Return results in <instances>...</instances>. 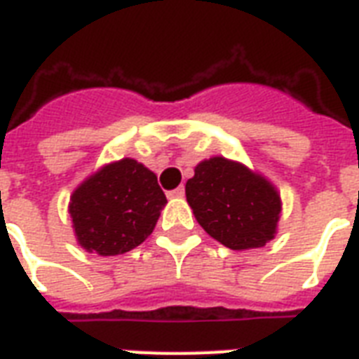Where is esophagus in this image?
Returning a JSON list of instances; mask_svg holds the SVG:
<instances>
[{
    "label": "esophagus",
    "instance_id": "esophagus-1",
    "mask_svg": "<svg viewBox=\"0 0 359 359\" xmlns=\"http://www.w3.org/2000/svg\"><path fill=\"white\" fill-rule=\"evenodd\" d=\"M169 197H177V199H179V197H184V186H179V188H175V190H171L168 194Z\"/></svg>",
    "mask_w": 359,
    "mask_h": 359
}]
</instances>
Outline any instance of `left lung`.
I'll return each instance as SVG.
<instances>
[{"label":"left lung","mask_w":359,"mask_h":359,"mask_svg":"<svg viewBox=\"0 0 359 359\" xmlns=\"http://www.w3.org/2000/svg\"><path fill=\"white\" fill-rule=\"evenodd\" d=\"M186 199L203 229L229 250L262 248L276 236L281 197L242 163L224 156L197 163Z\"/></svg>","instance_id":"left-lung-1"}]
</instances>
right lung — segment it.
Segmentation results:
<instances>
[{
	"label": "right lung",
	"mask_w": 359,
	"mask_h": 359,
	"mask_svg": "<svg viewBox=\"0 0 359 359\" xmlns=\"http://www.w3.org/2000/svg\"><path fill=\"white\" fill-rule=\"evenodd\" d=\"M165 196L156 175L132 158L108 163L70 196L78 244L102 257L134 250L151 235Z\"/></svg>",
	"instance_id": "add662e5"
}]
</instances>
